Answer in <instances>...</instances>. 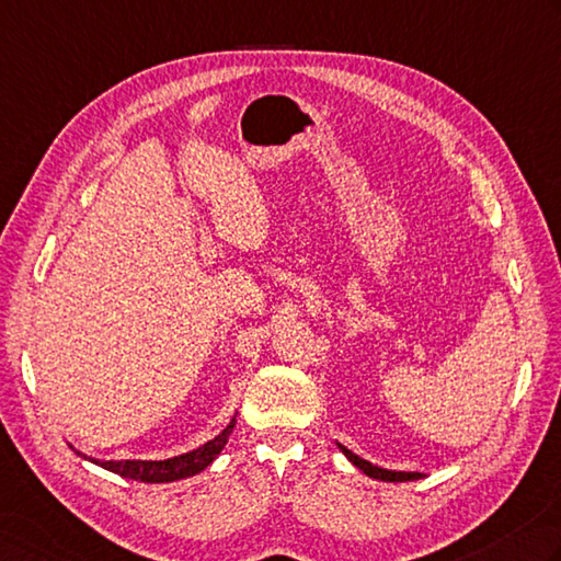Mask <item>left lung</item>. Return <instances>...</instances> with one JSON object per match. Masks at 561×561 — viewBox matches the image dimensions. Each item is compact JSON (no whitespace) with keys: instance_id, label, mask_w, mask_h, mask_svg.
I'll use <instances>...</instances> for the list:
<instances>
[{"instance_id":"8db88e82","label":"left lung","mask_w":561,"mask_h":561,"mask_svg":"<svg viewBox=\"0 0 561 561\" xmlns=\"http://www.w3.org/2000/svg\"><path fill=\"white\" fill-rule=\"evenodd\" d=\"M337 447L343 449V455L350 459V462H353L355 467H359V469L365 471V474L371 477V479H379V481H413V479H421V471H391V469H381V467H377V465L367 462V459L357 457L355 453H350L347 447H343V445H337Z\"/></svg>"}]
</instances>
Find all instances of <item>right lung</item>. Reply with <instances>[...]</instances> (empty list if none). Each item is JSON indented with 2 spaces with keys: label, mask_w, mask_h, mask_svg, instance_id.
Instances as JSON below:
<instances>
[{
  "label": "right lung",
  "mask_w": 561,
  "mask_h": 561,
  "mask_svg": "<svg viewBox=\"0 0 561 561\" xmlns=\"http://www.w3.org/2000/svg\"><path fill=\"white\" fill-rule=\"evenodd\" d=\"M236 427V419L230 421L221 433H218L214 440L204 443L202 447L192 449V453H184L180 457H170V459H108V462H102V459H92L84 457L82 453H77L90 462L99 465L102 469L114 471V474L124 477V479H134V481H146V484H168V481H180L186 477L199 474L202 469H206L214 459L221 455V449L226 447L230 433Z\"/></svg>",
  "instance_id": "right-lung-1"
}]
</instances>
